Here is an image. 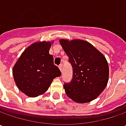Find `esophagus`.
<instances>
[{"instance_id": "34e87169", "label": "esophagus", "mask_w": 126, "mask_h": 126, "mask_svg": "<svg viewBox=\"0 0 126 126\" xmlns=\"http://www.w3.org/2000/svg\"><path fill=\"white\" fill-rule=\"evenodd\" d=\"M59 69H60V70L62 72V70H63V64H62V63H61V64L59 65Z\"/></svg>"}]
</instances>
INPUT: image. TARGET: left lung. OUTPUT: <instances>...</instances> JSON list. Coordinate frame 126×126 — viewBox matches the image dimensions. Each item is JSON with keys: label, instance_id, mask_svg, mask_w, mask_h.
<instances>
[{"label": "left lung", "instance_id": "obj_1", "mask_svg": "<svg viewBox=\"0 0 126 126\" xmlns=\"http://www.w3.org/2000/svg\"><path fill=\"white\" fill-rule=\"evenodd\" d=\"M61 45L72 67V79L65 83V93L72 100L85 103L93 100L106 87L109 65L105 57L88 42L61 40Z\"/></svg>", "mask_w": 126, "mask_h": 126}]
</instances>
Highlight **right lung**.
<instances>
[{
	"label": "right lung",
	"instance_id": "obj_1",
	"mask_svg": "<svg viewBox=\"0 0 126 126\" xmlns=\"http://www.w3.org/2000/svg\"><path fill=\"white\" fill-rule=\"evenodd\" d=\"M51 42H35L21 55L13 67L14 79L18 89L29 97L44 93L56 77L61 75L59 68L49 54Z\"/></svg>",
	"mask_w": 126,
	"mask_h": 126
}]
</instances>
